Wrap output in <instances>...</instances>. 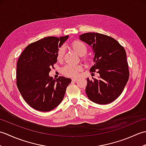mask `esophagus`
I'll list each match as a JSON object with an SVG mask.
<instances>
[{
  "mask_svg": "<svg viewBox=\"0 0 146 146\" xmlns=\"http://www.w3.org/2000/svg\"><path fill=\"white\" fill-rule=\"evenodd\" d=\"M77 80H78V79H76V78H73V79H72V82H76Z\"/></svg>",
  "mask_w": 146,
  "mask_h": 146,
  "instance_id": "obj_1",
  "label": "esophagus"
}]
</instances>
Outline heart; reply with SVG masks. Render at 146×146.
Returning <instances> with one entry per match:
<instances>
[{"label":"heart","instance_id":"1","mask_svg":"<svg viewBox=\"0 0 146 146\" xmlns=\"http://www.w3.org/2000/svg\"><path fill=\"white\" fill-rule=\"evenodd\" d=\"M71 46L72 49L75 51L77 54H78L80 56H83L86 54V52H87V46L86 44L82 41H79V40H76L72 42L71 44ZM64 54V47H61L59 48L56 58L57 60L60 61L63 60V56ZM82 70V68L80 65H76V66H73V65H66L64 66L61 71L62 73L64 75L68 76V77H72V78H75V77L78 76V73L81 71Z\"/></svg>","mask_w":146,"mask_h":146}]
</instances>
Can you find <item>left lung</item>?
<instances>
[{
    "label": "left lung",
    "mask_w": 146,
    "mask_h": 146,
    "mask_svg": "<svg viewBox=\"0 0 146 146\" xmlns=\"http://www.w3.org/2000/svg\"><path fill=\"white\" fill-rule=\"evenodd\" d=\"M79 38L94 51L95 64L90 71L100 75L98 79L87 78L88 98L98 104H110L122 94L129 80L125 49L113 38L100 33H84Z\"/></svg>",
    "instance_id": "8db88e82"
}]
</instances>
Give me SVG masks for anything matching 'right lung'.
Masks as SVG:
<instances>
[{
  "label": "right lung",
  "mask_w": 146,
  "mask_h": 146,
  "mask_svg": "<svg viewBox=\"0 0 146 146\" xmlns=\"http://www.w3.org/2000/svg\"><path fill=\"white\" fill-rule=\"evenodd\" d=\"M69 36H49L29 44L17 63V86L22 97L34 109L48 111L63 100L70 78L49 76L51 68L57 62L58 47Z\"/></svg>",
  "instance_id": "obj_1"
}]
</instances>
